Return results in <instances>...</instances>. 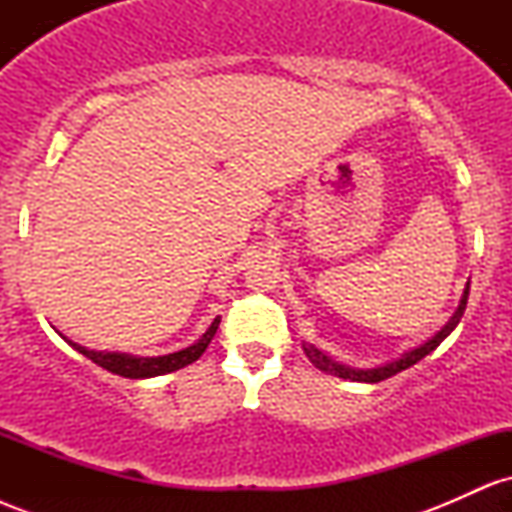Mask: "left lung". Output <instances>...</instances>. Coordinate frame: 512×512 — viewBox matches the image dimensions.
I'll return each instance as SVG.
<instances>
[{
    "label": "left lung",
    "mask_w": 512,
    "mask_h": 512,
    "mask_svg": "<svg viewBox=\"0 0 512 512\" xmlns=\"http://www.w3.org/2000/svg\"><path fill=\"white\" fill-rule=\"evenodd\" d=\"M467 298H469V284L464 286L462 301H460V305H457L455 315L450 317L448 325H445L443 330L436 334V337L428 339V342L421 344L419 349H411L402 358H397V361H392V363H385V366H380V368H366V370H363V368L342 366V363L332 361L330 356L322 354L320 349H315V346H310V344H303V351H305V356L310 358V363H313L315 368L325 370L327 375H337V378L354 380V383H380V380H387V378H392V375L402 373V370H407L409 366H414V363H419L421 358L431 354L433 349H438L440 342H443V339L448 337V334L455 330L457 325H460V320H462V315H464V308H467Z\"/></svg>",
    "instance_id": "8db88e82"
}]
</instances>
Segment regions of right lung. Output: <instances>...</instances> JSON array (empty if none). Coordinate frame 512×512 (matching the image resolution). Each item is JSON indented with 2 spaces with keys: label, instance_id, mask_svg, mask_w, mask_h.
<instances>
[{
  "label": "right lung",
  "instance_id": "add662e5",
  "mask_svg": "<svg viewBox=\"0 0 512 512\" xmlns=\"http://www.w3.org/2000/svg\"><path fill=\"white\" fill-rule=\"evenodd\" d=\"M219 322H221V317H216V320L211 322L209 330L202 334V339L192 346H187V349L175 351V354L151 356V358L132 356V354H117V351H93V349H86V346L72 342V339H67V337H62V339L64 342H69V346L79 351V354L91 358V361L98 363L101 368L110 370V373L122 375V378L139 380V378H156V375L173 373V370H180V368L190 366V363H195L197 358L207 351L209 342L214 339L216 330H219Z\"/></svg>",
  "mask_w": 512,
  "mask_h": 512
}]
</instances>
